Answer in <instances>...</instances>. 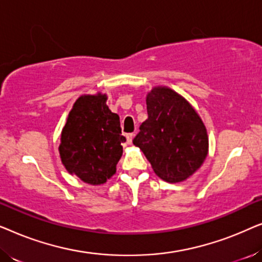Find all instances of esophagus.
<instances>
[{"instance_id": "1", "label": "esophagus", "mask_w": 262, "mask_h": 262, "mask_svg": "<svg viewBox=\"0 0 262 262\" xmlns=\"http://www.w3.org/2000/svg\"><path fill=\"white\" fill-rule=\"evenodd\" d=\"M134 137H135L134 134H127V135H126L127 144H132V141H134Z\"/></svg>"}]
</instances>
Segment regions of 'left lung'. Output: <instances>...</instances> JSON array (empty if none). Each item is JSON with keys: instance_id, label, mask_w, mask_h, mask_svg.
<instances>
[{"instance_id": "obj_1", "label": "left lung", "mask_w": 262, "mask_h": 262, "mask_svg": "<svg viewBox=\"0 0 262 262\" xmlns=\"http://www.w3.org/2000/svg\"><path fill=\"white\" fill-rule=\"evenodd\" d=\"M148 119L134 144L144 154L157 177L181 182L202 167L209 136L194 107L173 89L159 85L146 94Z\"/></svg>"}]
</instances>
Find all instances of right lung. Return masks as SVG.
Listing matches in <instances>:
<instances>
[{"label": "right lung", "mask_w": 262, "mask_h": 262, "mask_svg": "<svg viewBox=\"0 0 262 262\" xmlns=\"http://www.w3.org/2000/svg\"><path fill=\"white\" fill-rule=\"evenodd\" d=\"M107 95H81L60 134L59 156L68 173L85 184H105L116 174L123 155L120 120L106 105Z\"/></svg>", "instance_id": "add662e5"}]
</instances>
